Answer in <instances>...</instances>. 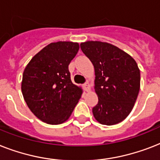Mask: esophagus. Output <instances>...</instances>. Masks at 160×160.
Segmentation results:
<instances>
[{"instance_id": "34e87169", "label": "esophagus", "mask_w": 160, "mask_h": 160, "mask_svg": "<svg viewBox=\"0 0 160 160\" xmlns=\"http://www.w3.org/2000/svg\"><path fill=\"white\" fill-rule=\"evenodd\" d=\"M83 87L85 89V90L86 92H90V85L89 83H85V85H83Z\"/></svg>"}]
</instances>
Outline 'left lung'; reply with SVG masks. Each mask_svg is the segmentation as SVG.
<instances>
[{"instance_id": "obj_1", "label": "left lung", "mask_w": 160, "mask_h": 160, "mask_svg": "<svg viewBox=\"0 0 160 160\" xmlns=\"http://www.w3.org/2000/svg\"><path fill=\"white\" fill-rule=\"evenodd\" d=\"M80 48L95 68V90L99 101L95 119L105 125L123 121L131 112L140 88V71L133 58L112 44L88 41Z\"/></svg>"}]
</instances>
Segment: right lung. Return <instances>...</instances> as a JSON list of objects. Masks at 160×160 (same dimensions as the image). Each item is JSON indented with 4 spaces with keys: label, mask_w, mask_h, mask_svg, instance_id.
<instances>
[{
    "label": "right lung",
    "mask_w": 160,
    "mask_h": 160,
    "mask_svg": "<svg viewBox=\"0 0 160 160\" xmlns=\"http://www.w3.org/2000/svg\"><path fill=\"white\" fill-rule=\"evenodd\" d=\"M80 46L77 42L49 44L26 65L21 91L31 111L41 121L60 124L67 120L81 97V87L70 80L69 65Z\"/></svg>",
    "instance_id": "obj_1"
}]
</instances>
